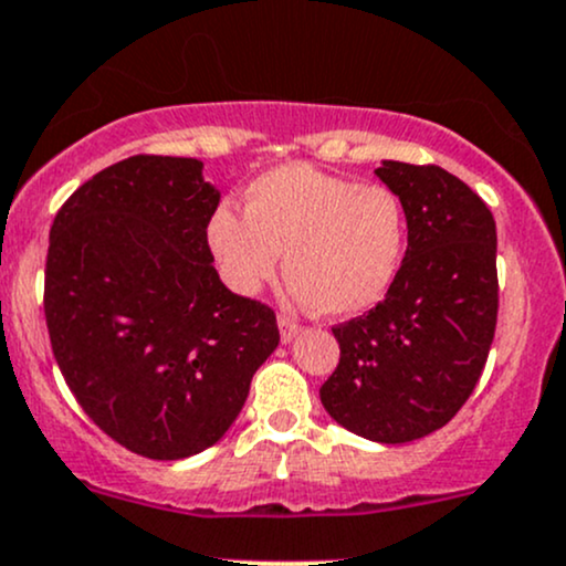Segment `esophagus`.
<instances>
[{
	"instance_id": "esophagus-1",
	"label": "esophagus",
	"mask_w": 566,
	"mask_h": 566,
	"mask_svg": "<svg viewBox=\"0 0 566 566\" xmlns=\"http://www.w3.org/2000/svg\"><path fill=\"white\" fill-rule=\"evenodd\" d=\"M277 326H281V339H283V345H289V342H294L296 336L302 334L300 323H296L294 317H289V315L277 317Z\"/></svg>"
}]
</instances>
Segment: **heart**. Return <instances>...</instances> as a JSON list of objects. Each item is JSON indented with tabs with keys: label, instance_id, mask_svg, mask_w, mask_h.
I'll return each mask as SVG.
<instances>
[{
	"label": "heart",
	"instance_id": "heart-1",
	"mask_svg": "<svg viewBox=\"0 0 566 566\" xmlns=\"http://www.w3.org/2000/svg\"><path fill=\"white\" fill-rule=\"evenodd\" d=\"M245 219L213 213L208 243L230 285L256 294L277 275L285 251L291 296L317 315L374 307L396 283L406 253V208L382 184L289 163L249 184Z\"/></svg>",
	"mask_w": 566,
	"mask_h": 566
}]
</instances>
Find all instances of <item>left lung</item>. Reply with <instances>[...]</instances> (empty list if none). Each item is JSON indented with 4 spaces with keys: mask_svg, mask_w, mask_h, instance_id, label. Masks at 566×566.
<instances>
[{
    "mask_svg": "<svg viewBox=\"0 0 566 566\" xmlns=\"http://www.w3.org/2000/svg\"><path fill=\"white\" fill-rule=\"evenodd\" d=\"M374 174L406 208L396 283L366 315L334 326L339 366L321 403L368 441L443 428L471 398L497 326V230L486 202L438 165L382 160Z\"/></svg>",
    "mask_w": 566,
    "mask_h": 566,
    "instance_id": "obj_1",
    "label": "left lung"
}]
</instances>
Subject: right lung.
Returning <instances> with one entry per match:
<instances>
[{
  "label": "right lung",
  "instance_id": "1",
  "mask_svg": "<svg viewBox=\"0 0 566 566\" xmlns=\"http://www.w3.org/2000/svg\"><path fill=\"white\" fill-rule=\"evenodd\" d=\"M219 189L195 157L136 155L55 213L44 321L85 415L149 460L213 447L281 342L275 313L213 270Z\"/></svg>",
  "mask_w": 566,
  "mask_h": 566
}]
</instances>
